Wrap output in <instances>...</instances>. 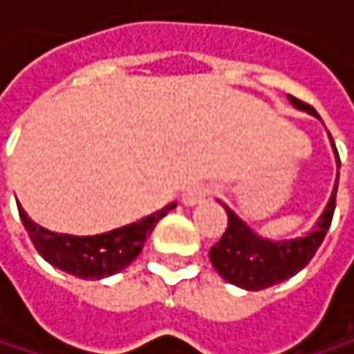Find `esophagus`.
Wrapping results in <instances>:
<instances>
[{"mask_svg":"<svg viewBox=\"0 0 354 354\" xmlns=\"http://www.w3.org/2000/svg\"><path fill=\"white\" fill-rule=\"evenodd\" d=\"M209 192H211V190H209L207 186H203V184L190 186V188H186V190L182 192V203L188 205V207L198 205V203H203V201L209 196Z\"/></svg>","mask_w":354,"mask_h":354,"instance_id":"34e87169","label":"esophagus"}]
</instances>
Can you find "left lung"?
<instances>
[{"label":"left lung","instance_id":"left-lung-1","mask_svg":"<svg viewBox=\"0 0 354 354\" xmlns=\"http://www.w3.org/2000/svg\"><path fill=\"white\" fill-rule=\"evenodd\" d=\"M289 102L297 110L316 114L310 104L293 96H289ZM332 149L336 153V164L340 168V160H338V151L334 143H332ZM336 188H338V172H336L334 190L328 198V205L324 213L319 215L318 221L314 223L312 232L293 240L260 238L227 205L219 201L227 213V230L221 236V240L209 250L211 264L227 283L242 287L246 291H260V289H266V287H272L291 279L293 274H297L301 268L308 266V262L318 252L319 244L324 242L326 232L330 230L334 207H336Z\"/></svg>","mask_w":354,"mask_h":354}]
</instances>
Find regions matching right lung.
Here are the masks:
<instances>
[{
    "mask_svg": "<svg viewBox=\"0 0 354 354\" xmlns=\"http://www.w3.org/2000/svg\"><path fill=\"white\" fill-rule=\"evenodd\" d=\"M174 207L176 203L139 219L137 223H129L98 236L55 234L36 225L22 207H18V211L32 244L48 264L73 277L98 281L127 268L143 250L145 240L151 236L158 221Z\"/></svg>",
    "mask_w": 354,
    "mask_h": 354,
    "instance_id": "1",
    "label": "right lung"
}]
</instances>
